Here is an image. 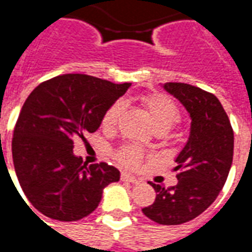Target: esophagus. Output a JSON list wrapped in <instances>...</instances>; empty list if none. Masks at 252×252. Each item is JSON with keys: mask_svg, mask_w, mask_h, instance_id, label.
Listing matches in <instances>:
<instances>
[{"mask_svg": "<svg viewBox=\"0 0 252 252\" xmlns=\"http://www.w3.org/2000/svg\"><path fill=\"white\" fill-rule=\"evenodd\" d=\"M121 180L126 181V182H131V184H139V182H140V181L137 180V178H135L133 175L126 174V173H123V174H121Z\"/></svg>", "mask_w": 252, "mask_h": 252, "instance_id": "34e87169", "label": "esophagus"}]
</instances>
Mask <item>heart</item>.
Here are the masks:
<instances>
[{
	"label": "heart",
	"mask_w": 252,
	"mask_h": 252,
	"mask_svg": "<svg viewBox=\"0 0 252 252\" xmlns=\"http://www.w3.org/2000/svg\"><path fill=\"white\" fill-rule=\"evenodd\" d=\"M142 101L146 106V109L148 110L150 116H151V120H153L157 131L167 132L180 120L178 106L167 95L158 93L148 94V95L143 97ZM121 112H123V102L121 101H116L115 104L110 105L102 116V121H101L102 128L104 129H113L117 124ZM116 157L123 166L129 167V169H137L142 164L144 153L136 146H126V147L121 148Z\"/></svg>",
	"instance_id": "b5f03b06"
}]
</instances>
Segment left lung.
<instances>
[{
    "label": "left lung",
    "mask_w": 252,
    "mask_h": 252,
    "mask_svg": "<svg viewBox=\"0 0 252 252\" xmlns=\"http://www.w3.org/2000/svg\"><path fill=\"white\" fill-rule=\"evenodd\" d=\"M162 88L188 110L190 133L175 158L178 184L169 189L150 184L157 198L142 211L158 224L178 225L208 209L222 189L232 164L233 131L215 94L180 82H167Z\"/></svg>",
    "instance_id": "8db88e82"
}]
</instances>
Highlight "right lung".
Masks as SVG:
<instances>
[{"label": "right lung", "mask_w": 252, "mask_h": 252, "mask_svg": "<svg viewBox=\"0 0 252 252\" xmlns=\"http://www.w3.org/2000/svg\"><path fill=\"white\" fill-rule=\"evenodd\" d=\"M129 86L64 74L40 83L25 99L13 132V164L24 194L44 216L83 219L98 206L105 188L120 180V171L105 162L83 163L72 146L98 129L106 109Z\"/></svg>", "instance_id": "right-lung-1"}]
</instances>
